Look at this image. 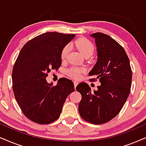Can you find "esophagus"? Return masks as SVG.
Listing matches in <instances>:
<instances>
[{
	"instance_id": "obj_1",
	"label": "esophagus",
	"mask_w": 146,
	"mask_h": 146,
	"mask_svg": "<svg viewBox=\"0 0 146 146\" xmlns=\"http://www.w3.org/2000/svg\"><path fill=\"white\" fill-rule=\"evenodd\" d=\"M73 83H74V86H75V88H76V86H77V85H78V82H77V81H74V82H73Z\"/></svg>"
}]
</instances>
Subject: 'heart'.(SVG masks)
<instances>
[{"mask_svg": "<svg viewBox=\"0 0 146 146\" xmlns=\"http://www.w3.org/2000/svg\"><path fill=\"white\" fill-rule=\"evenodd\" d=\"M74 44L75 45L80 52L82 53L84 56H91L94 51V46L92 44L90 40H88L87 38H82L77 40L75 41ZM70 46L69 44L66 45L62 49L61 52H60V58L62 60H64L67 58L68 55L69 54ZM85 73V69L84 68L77 67H71L66 71V73L69 77L75 79H79L82 77L83 73Z\"/></svg>", "mask_w": 146, "mask_h": 146, "instance_id": "obj_1", "label": "heart"}]
</instances>
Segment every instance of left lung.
<instances>
[{
  "label": "left lung",
  "instance_id": "1",
  "mask_svg": "<svg viewBox=\"0 0 146 146\" xmlns=\"http://www.w3.org/2000/svg\"><path fill=\"white\" fill-rule=\"evenodd\" d=\"M97 46V62L90 72L91 82L98 79L100 86L92 92L89 85L76 87L82 95L79 104L81 117L94 125L104 124L114 118L129 95L132 81L130 62L125 50L111 37L102 33L91 35Z\"/></svg>",
  "mask_w": 146,
  "mask_h": 146
}]
</instances>
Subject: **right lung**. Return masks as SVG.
Returning a JSON list of instances; mask_svg holds the SVG:
<instances>
[{
    "label": "right lung",
    "instance_id": "1",
    "mask_svg": "<svg viewBox=\"0 0 146 146\" xmlns=\"http://www.w3.org/2000/svg\"><path fill=\"white\" fill-rule=\"evenodd\" d=\"M75 34L46 32L29 40L22 48L12 72L15 98L24 115L33 122L47 125L59 118L66 99L75 91L71 80L62 77L48 84L51 70L61 66L60 52Z\"/></svg>",
    "mask_w": 146,
    "mask_h": 146
}]
</instances>
